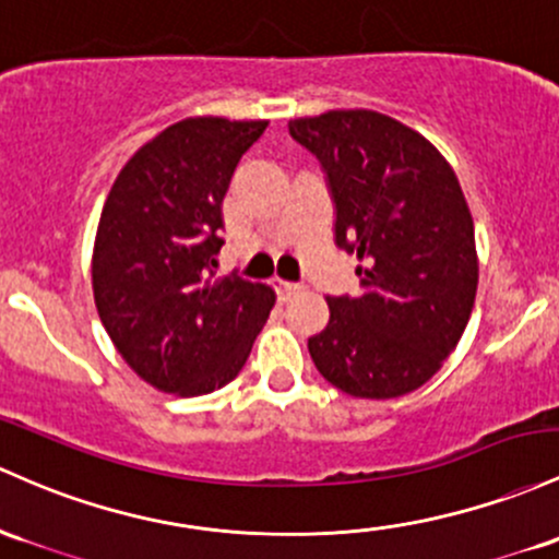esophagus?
Instances as JSON below:
<instances>
[{
	"label": "esophagus",
	"instance_id": "obj_1",
	"mask_svg": "<svg viewBox=\"0 0 559 559\" xmlns=\"http://www.w3.org/2000/svg\"><path fill=\"white\" fill-rule=\"evenodd\" d=\"M273 289H275V294H278V299H292L294 294H299L302 292V286L299 284H294V281H284V278H273Z\"/></svg>",
	"mask_w": 559,
	"mask_h": 559
}]
</instances>
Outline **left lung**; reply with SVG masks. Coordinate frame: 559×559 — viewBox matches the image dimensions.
<instances>
[{"label": "left lung", "instance_id": "obj_1", "mask_svg": "<svg viewBox=\"0 0 559 559\" xmlns=\"http://www.w3.org/2000/svg\"><path fill=\"white\" fill-rule=\"evenodd\" d=\"M326 171L336 247L358 254V297H329L308 349L326 382L388 401L432 379L467 329L477 294L475 223L427 138L377 110L289 121Z\"/></svg>", "mask_w": 559, "mask_h": 559}]
</instances>
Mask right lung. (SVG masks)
Wrapping results in <instances>:
<instances>
[{
    "label": "right lung",
    "mask_w": 559,
    "mask_h": 559,
    "mask_svg": "<svg viewBox=\"0 0 559 559\" xmlns=\"http://www.w3.org/2000/svg\"><path fill=\"white\" fill-rule=\"evenodd\" d=\"M267 121L193 116L145 143L110 188L92 292L110 342L140 379L180 397L238 377L275 292L230 273L212 281L223 249V199Z\"/></svg>",
    "instance_id": "1"
}]
</instances>
